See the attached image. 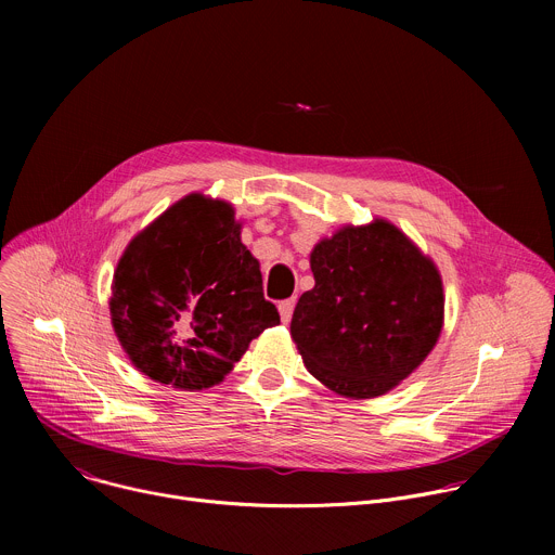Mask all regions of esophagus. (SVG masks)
<instances>
[{
	"mask_svg": "<svg viewBox=\"0 0 555 555\" xmlns=\"http://www.w3.org/2000/svg\"><path fill=\"white\" fill-rule=\"evenodd\" d=\"M294 305H296V300H294V298H287V300H281V302H279V313H281V321H283L285 325L292 321Z\"/></svg>",
	"mask_w": 555,
	"mask_h": 555,
	"instance_id": "34e87169",
	"label": "esophagus"
}]
</instances>
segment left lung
I'll return each mask as SVG.
<instances>
[{
	"mask_svg": "<svg viewBox=\"0 0 555 555\" xmlns=\"http://www.w3.org/2000/svg\"><path fill=\"white\" fill-rule=\"evenodd\" d=\"M315 285L292 315L307 371L330 390L371 400L406 379L443 330L435 261L388 219L347 223L313 246Z\"/></svg>",
	"mask_w": 555,
	"mask_h": 555,
	"instance_id": "left-lung-1",
	"label": "left lung"
}]
</instances>
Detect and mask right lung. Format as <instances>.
Masks as SVG:
<instances>
[{"instance_id":"right-lung-1","label":"right lung","mask_w":555,"mask_h":555,"mask_svg":"<svg viewBox=\"0 0 555 555\" xmlns=\"http://www.w3.org/2000/svg\"><path fill=\"white\" fill-rule=\"evenodd\" d=\"M109 313L131 364L180 390L221 384L281 323L232 204L204 193L184 195L127 244Z\"/></svg>"}]
</instances>
